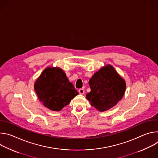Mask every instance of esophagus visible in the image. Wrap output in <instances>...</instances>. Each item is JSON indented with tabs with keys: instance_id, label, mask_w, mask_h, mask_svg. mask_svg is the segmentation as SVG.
<instances>
[{
	"instance_id": "esophagus-1",
	"label": "esophagus",
	"mask_w": 158,
	"mask_h": 158,
	"mask_svg": "<svg viewBox=\"0 0 158 158\" xmlns=\"http://www.w3.org/2000/svg\"><path fill=\"white\" fill-rule=\"evenodd\" d=\"M79 93L80 94H84V93H85L84 89H80L79 90Z\"/></svg>"
}]
</instances>
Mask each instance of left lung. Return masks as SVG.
Listing matches in <instances>:
<instances>
[{"mask_svg":"<svg viewBox=\"0 0 158 158\" xmlns=\"http://www.w3.org/2000/svg\"><path fill=\"white\" fill-rule=\"evenodd\" d=\"M91 92L86 99L91 106L103 112L114 107L123 98L126 84L112 65L107 64L90 79Z\"/></svg>","mask_w":158,"mask_h":158,"instance_id":"obj_1","label":"left lung"}]
</instances>
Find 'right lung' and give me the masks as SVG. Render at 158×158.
Returning <instances> with one entry per match:
<instances>
[{
  "label": "right lung",
  "instance_id": "right-lung-1",
  "mask_svg": "<svg viewBox=\"0 0 158 158\" xmlns=\"http://www.w3.org/2000/svg\"><path fill=\"white\" fill-rule=\"evenodd\" d=\"M38 98L48 109L59 111L78 93L59 67H47L34 84Z\"/></svg>",
  "mask_w": 158,
  "mask_h": 158
}]
</instances>
